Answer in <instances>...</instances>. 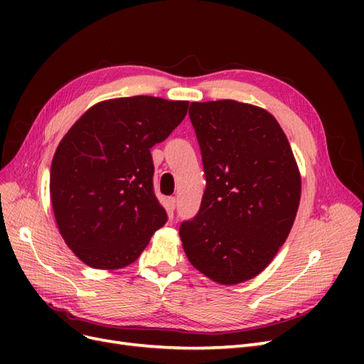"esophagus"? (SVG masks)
Returning a JSON list of instances; mask_svg holds the SVG:
<instances>
[{
    "instance_id": "obj_1",
    "label": "esophagus",
    "mask_w": 364,
    "mask_h": 364,
    "mask_svg": "<svg viewBox=\"0 0 364 364\" xmlns=\"http://www.w3.org/2000/svg\"><path fill=\"white\" fill-rule=\"evenodd\" d=\"M167 206H168V211H174L176 209V206H178V199H176V197H168V200H167Z\"/></svg>"
}]
</instances>
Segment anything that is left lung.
I'll use <instances>...</instances> for the list:
<instances>
[{
  "label": "left lung",
  "instance_id": "8db88e82",
  "mask_svg": "<svg viewBox=\"0 0 364 364\" xmlns=\"http://www.w3.org/2000/svg\"><path fill=\"white\" fill-rule=\"evenodd\" d=\"M206 188L179 228L183 250L223 285L255 278L287 240L301 200L290 142L272 114L235 100L191 103Z\"/></svg>",
  "mask_w": 364,
  "mask_h": 364
}]
</instances>
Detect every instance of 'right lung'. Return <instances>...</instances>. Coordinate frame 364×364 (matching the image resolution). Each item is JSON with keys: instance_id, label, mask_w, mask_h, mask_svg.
<instances>
[{"instance_id": "1", "label": "right lung", "mask_w": 364, "mask_h": 364, "mask_svg": "<svg viewBox=\"0 0 364 364\" xmlns=\"http://www.w3.org/2000/svg\"><path fill=\"white\" fill-rule=\"evenodd\" d=\"M188 102L136 95L92 106L63 136L50 194L65 243L94 269L134 262L167 213L153 190L150 149L167 139Z\"/></svg>"}]
</instances>
